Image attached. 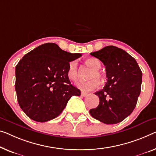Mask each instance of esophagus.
Listing matches in <instances>:
<instances>
[{
	"label": "esophagus",
	"instance_id": "esophagus-1",
	"mask_svg": "<svg viewBox=\"0 0 156 156\" xmlns=\"http://www.w3.org/2000/svg\"><path fill=\"white\" fill-rule=\"evenodd\" d=\"M87 93H86V92H81V96L82 97L87 96Z\"/></svg>",
	"mask_w": 156,
	"mask_h": 156
}]
</instances>
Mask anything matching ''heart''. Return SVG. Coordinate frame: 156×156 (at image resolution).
Returning a JSON list of instances; mask_svg holds the SVG:
<instances>
[{
	"label": "heart",
	"instance_id": "obj_1",
	"mask_svg": "<svg viewBox=\"0 0 156 156\" xmlns=\"http://www.w3.org/2000/svg\"><path fill=\"white\" fill-rule=\"evenodd\" d=\"M85 63L88 67L92 69V71L90 72L89 75V78H88L90 80L85 83H79L78 86L83 91L89 92L99 87L100 83L98 80H103L104 76L101 71L99 70L101 67V64L98 59L94 57L87 58L85 59ZM79 76H80V72L78 70V62L74 60V61L71 62L69 64L67 76H68L69 80L74 83H76L78 82L79 79Z\"/></svg>",
	"mask_w": 156,
	"mask_h": 156
}]
</instances>
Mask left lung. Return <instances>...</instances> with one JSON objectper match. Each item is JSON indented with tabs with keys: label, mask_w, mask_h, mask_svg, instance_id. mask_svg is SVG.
<instances>
[{
	"label": "left lung",
	"mask_w": 156,
	"mask_h": 156,
	"mask_svg": "<svg viewBox=\"0 0 156 156\" xmlns=\"http://www.w3.org/2000/svg\"><path fill=\"white\" fill-rule=\"evenodd\" d=\"M90 55L106 66L107 78L103 89L94 93L99 104L90 109V115L105 124L121 122L136 106L142 81L141 69L134 57L115 46H106Z\"/></svg>",
	"instance_id": "left-lung-1"
}]
</instances>
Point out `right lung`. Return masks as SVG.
<instances>
[{
    "instance_id": "add662e5",
    "label": "right lung",
    "mask_w": 156,
    "mask_h": 156,
    "mask_svg": "<svg viewBox=\"0 0 156 156\" xmlns=\"http://www.w3.org/2000/svg\"><path fill=\"white\" fill-rule=\"evenodd\" d=\"M80 53L62 50L57 44L45 43L25 55L15 69V90L19 105L28 117L46 122L57 117L73 95L80 90L67 76L69 62Z\"/></svg>"
}]
</instances>
